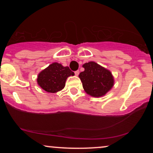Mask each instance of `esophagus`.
Returning <instances> with one entry per match:
<instances>
[{"label":"esophagus","instance_id":"34e87169","mask_svg":"<svg viewBox=\"0 0 153 153\" xmlns=\"http://www.w3.org/2000/svg\"><path fill=\"white\" fill-rule=\"evenodd\" d=\"M74 74H75V75H76V76H78V75L79 74V71H76V72H74Z\"/></svg>","mask_w":153,"mask_h":153}]
</instances>
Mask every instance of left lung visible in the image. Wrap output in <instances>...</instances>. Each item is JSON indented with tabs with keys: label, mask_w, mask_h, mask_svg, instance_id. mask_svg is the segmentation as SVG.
<instances>
[{
	"label": "left lung",
	"mask_w": 153,
	"mask_h": 153,
	"mask_svg": "<svg viewBox=\"0 0 153 153\" xmlns=\"http://www.w3.org/2000/svg\"><path fill=\"white\" fill-rule=\"evenodd\" d=\"M84 71L79 75L83 88L88 95L94 97L105 95L114 85V78L110 70L94 61L83 64Z\"/></svg>",
	"instance_id": "1"
}]
</instances>
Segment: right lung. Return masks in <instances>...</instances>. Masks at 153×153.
Listing matches in <instances>:
<instances>
[{
  "label": "right lung",
  "instance_id": "1",
  "mask_svg": "<svg viewBox=\"0 0 153 153\" xmlns=\"http://www.w3.org/2000/svg\"><path fill=\"white\" fill-rule=\"evenodd\" d=\"M74 75V73L70 70L69 67L53 62L39 73L37 82L44 91L55 93L63 89L67 79Z\"/></svg>",
  "mask_w": 153,
  "mask_h": 153
}]
</instances>
